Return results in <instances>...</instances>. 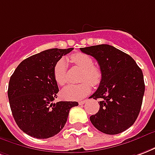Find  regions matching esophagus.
Returning a JSON list of instances; mask_svg holds the SVG:
<instances>
[{
    "mask_svg": "<svg viewBox=\"0 0 155 155\" xmlns=\"http://www.w3.org/2000/svg\"><path fill=\"white\" fill-rule=\"evenodd\" d=\"M86 102H87V100H83V101H79V104H80V105H84V104L86 103Z\"/></svg>",
    "mask_w": 155,
    "mask_h": 155,
    "instance_id": "1",
    "label": "esophagus"
}]
</instances>
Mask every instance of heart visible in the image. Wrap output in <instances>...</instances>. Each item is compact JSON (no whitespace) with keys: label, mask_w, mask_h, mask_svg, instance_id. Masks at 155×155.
Segmentation results:
<instances>
[{"label":"heart","mask_w":155,"mask_h":155,"mask_svg":"<svg viewBox=\"0 0 155 155\" xmlns=\"http://www.w3.org/2000/svg\"><path fill=\"white\" fill-rule=\"evenodd\" d=\"M74 64L82 69L81 80L79 84H69L61 92L62 97L66 100H80L88 95L91 91V84L93 86L100 84L102 77L101 69L93 65V60L89 55L83 53H76L71 56ZM54 76L58 85H63L67 81V61L59 59L54 67Z\"/></svg>","instance_id":"b5f03b06"}]
</instances>
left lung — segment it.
Masks as SVG:
<instances>
[{
	"instance_id": "8db88e82",
	"label": "left lung",
	"mask_w": 155,
	"mask_h": 155,
	"mask_svg": "<svg viewBox=\"0 0 155 155\" xmlns=\"http://www.w3.org/2000/svg\"><path fill=\"white\" fill-rule=\"evenodd\" d=\"M96 59L102 77L90 97L101 98L100 109L90 121L100 132L110 135L127 130L140 113L145 93L142 71L128 54L109 45L80 48Z\"/></svg>"
}]
</instances>
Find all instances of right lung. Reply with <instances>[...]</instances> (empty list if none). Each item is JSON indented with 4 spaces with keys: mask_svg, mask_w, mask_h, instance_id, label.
<instances>
[{
    "mask_svg": "<svg viewBox=\"0 0 155 155\" xmlns=\"http://www.w3.org/2000/svg\"><path fill=\"white\" fill-rule=\"evenodd\" d=\"M51 49L23 60L10 77L8 97L12 114L20 129L39 139L54 137L63 128L70 109L77 101L54 103L58 86L54 67L63 55L72 51Z\"/></svg>",
    "mask_w": 155,
    "mask_h": 155,
    "instance_id": "right-lung-1",
    "label": "right lung"
}]
</instances>
